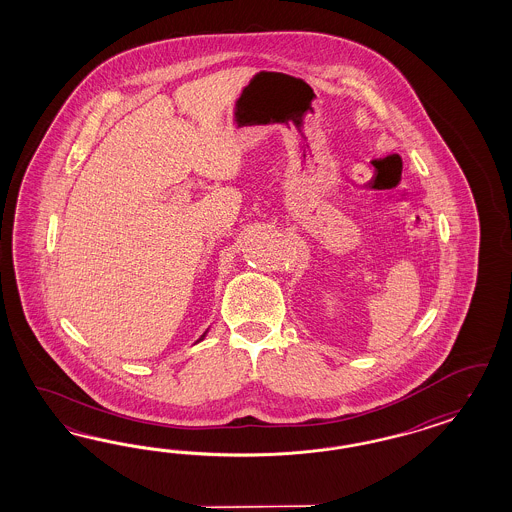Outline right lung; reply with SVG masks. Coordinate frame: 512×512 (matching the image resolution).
Wrapping results in <instances>:
<instances>
[{"label":"right lung","mask_w":512,"mask_h":512,"mask_svg":"<svg viewBox=\"0 0 512 512\" xmlns=\"http://www.w3.org/2000/svg\"><path fill=\"white\" fill-rule=\"evenodd\" d=\"M206 332H208V330H206ZM206 332H204V334H202L201 338H199V341L204 340V336H206Z\"/></svg>","instance_id":"obj_1"}]
</instances>
